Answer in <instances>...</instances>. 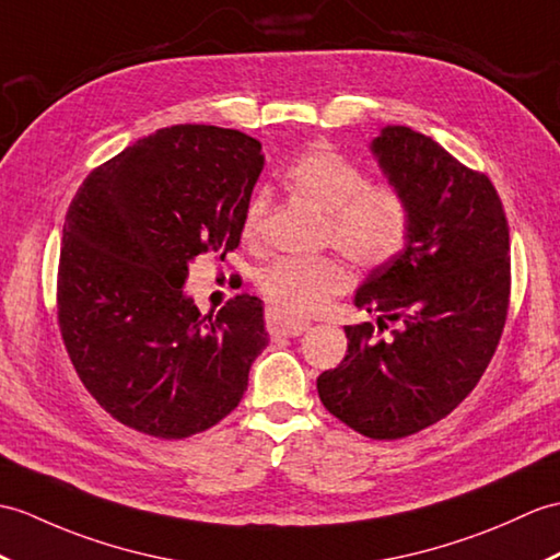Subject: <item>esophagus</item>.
I'll use <instances>...</instances> for the list:
<instances>
[{
	"instance_id": "1",
	"label": "esophagus",
	"mask_w": 560,
	"mask_h": 560,
	"mask_svg": "<svg viewBox=\"0 0 560 560\" xmlns=\"http://www.w3.org/2000/svg\"><path fill=\"white\" fill-rule=\"evenodd\" d=\"M307 327V319H295L291 315H285V312L267 310V329L275 339H281V336H301Z\"/></svg>"
}]
</instances>
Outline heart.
I'll return each instance as SVG.
<instances>
[{
  "instance_id": "1",
  "label": "heart",
  "mask_w": 560,
  "mask_h": 560,
  "mask_svg": "<svg viewBox=\"0 0 560 560\" xmlns=\"http://www.w3.org/2000/svg\"><path fill=\"white\" fill-rule=\"evenodd\" d=\"M285 186L327 212V233L355 265L380 269L400 255L410 236L408 198L392 184H368L360 166L334 150H307L285 168ZM267 212L265 195H253L243 214V238L255 241ZM267 301L285 315H305L348 285L336 257L277 259L257 279Z\"/></svg>"
}]
</instances>
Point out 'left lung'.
Returning a JSON list of instances; mask_svg holds the SVG:
<instances>
[{
    "instance_id": "left-lung-1",
    "label": "left lung",
    "mask_w": 560,
    "mask_h": 560,
    "mask_svg": "<svg viewBox=\"0 0 560 560\" xmlns=\"http://www.w3.org/2000/svg\"><path fill=\"white\" fill-rule=\"evenodd\" d=\"M370 148L408 198L410 236L355 293L376 329L346 327V358L317 392L350 429L392 441L446 418L485 374L509 315L511 241L491 180L432 138L386 126Z\"/></svg>"
}]
</instances>
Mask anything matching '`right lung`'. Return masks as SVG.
<instances>
[{
    "label": "right lung",
    "instance_id": "1",
    "mask_svg": "<svg viewBox=\"0 0 560 560\" xmlns=\"http://www.w3.org/2000/svg\"><path fill=\"white\" fill-rule=\"evenodd\" d=\"M265 166L233 128L172 126L93 168L63 221L57 315L73 368L114 420L158 439L205 432L238 406L269 343L262 301L200 315L188 262L236 250Z\"/></svg>",
    "mask_w": 560,
    "mask_h": 560
}]
</instances>
